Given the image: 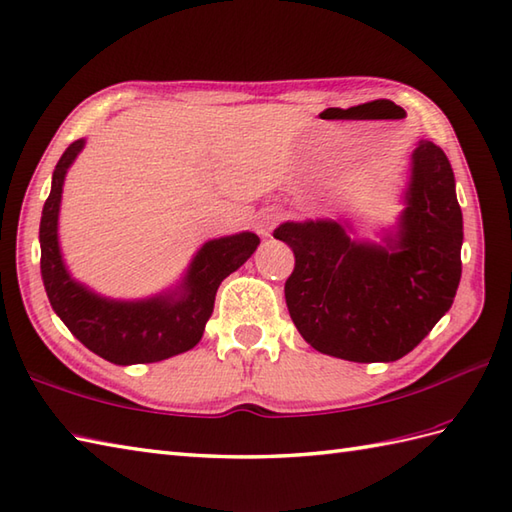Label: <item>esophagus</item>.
I'll return each mask as SVG.
<instances>
[{
    "label": "esophagus",
    "instance_id": "esophagus-1",
    "mask_svg": "<svg viewBox=\"0 0 512 512\" xmlns=\"http://www.w3.org/2000/svg\"><path fill=\"white\" fill-rule=\"evenodd\" d=\"M279 220H281V215H279L277 209H264L262 213H259V215L255 217L257 233L262 235V237H268L270 233H273V228L277 226Z\"/></svg>",
    "mask_w": 512,
    "mask_h": 512
}]
</instances>
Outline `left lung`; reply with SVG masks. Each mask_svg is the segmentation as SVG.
<instances>
[{
    "label": "left lung",
    "mask_w": 512,
    "mask_h": 512,
    "mask_svg": "<svg viewBox=\"0 0 512 512\" xmlns=\"http://www.w3.org/2000/svg\"><path fill=\"white\" fill-rule=\"evenodd\" d=\"M398 242L356 244L339 222H286L275 237L295 253L286 303L321 354L354 363L398 361L451 308L462 275V211L449 158L433 143L411 156Z\"/></svg>",
    "instance_id": "obj_1"
}]
</instances>
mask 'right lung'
Returning <instances> with one entry per match:
<instances>
[{"mask_svg":"<svg viewBox=\"0 0 512 512\" xmlns=\"http://www.w3.org/2000/svg\"><path fill=\"white\" fill-rule=\"evenodd\" d=\"M81 149L83 140H74L63 151L54 167L52 191L41 213V277L52 310L88 350L116 365L158 363L191 350L202 339L204 325L213 314L217 288L255 253L259 237L255 233H239L204 244L193 259L182 286L184 292L178 299L156 297L118 303L96 297L70 279L57 242L63 178Z\"/></svg>","mask_w":512,"mask_h":512,"instance_id":"add662e5","label":"right lung"}]
</instances>
